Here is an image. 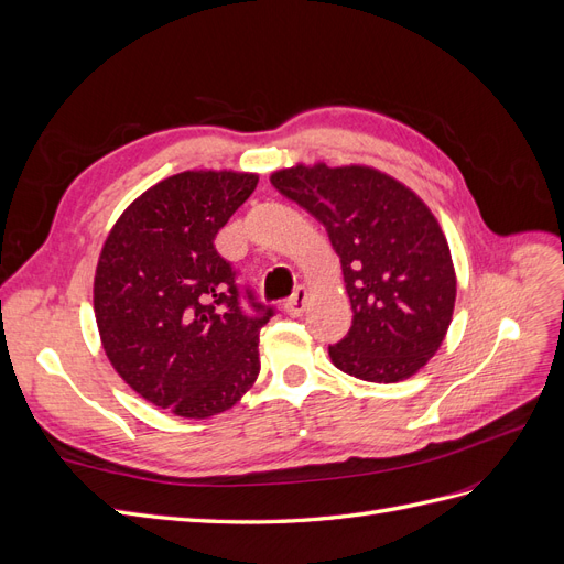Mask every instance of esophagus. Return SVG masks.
I'll return each mask as SVG.
<instances>
[{"instance_id":"1","label":"esophagus","mask_w":564,"mask_h":564,"mask_svg":"<svg viewBox=\"0 0 564 564\" xmlns=\"http://www.w3.org/2000/svg\"><path fill=\"white\" fill-rule=\"evenodd\" d=\"M305 299H308V292H305V286H299L292 294V299L284 303V313L289 317H301L305 311Z\"/></svg>"}]
</instances>
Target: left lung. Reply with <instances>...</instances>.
I'll use <instances>...</instances> for the list:
<instances>
[{
    "label": "left lung",
    "mask_w": 564,
    "mask_h": 564,
    "mask_svg": "<svg viewBox=\"0 0 564 564\" xmlns=\"http://www.w3.org/2000/svg\"><path fill=\"white\" fill-rule=\"evenodd\" d=\"M315 216L344 270L348 334L329 346L336 369L398 383L429 365L454 315L456 272L447 237L412 187L367 164H294L270 174Z\"/></svg>",
    "instance_id": "1"
}]
</instances>
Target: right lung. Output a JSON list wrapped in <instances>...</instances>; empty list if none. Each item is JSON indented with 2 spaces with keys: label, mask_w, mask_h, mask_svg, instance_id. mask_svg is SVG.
Here are the masks:
<instances>
[{
  "label": "right lung",
  "mask_w": 564,
  "mask_h": 564,
  "mask_svg": "<svg viewBox=\"0 0 564 564\" xmlns=\"http://www.w3.org/2000/svg\"><path fill=\"white\" fill-rule=\"evenodd\" d=\"M256 183L259 174L235 169L169 176L129 204L100 249V346L131 390L174 416L212 419L259 379V332L272 308L251 303L256 315H245L214 247Z\"/></svg>",
  "instance_id": "obj_1"
}]
</instances>
